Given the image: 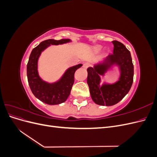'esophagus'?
Returning a JSON list of instances; mask_svg holds the SVG:
<instances>
[{"label":"esophagus","instance_id":"1","mask_svg":"<svg viewBox=\"0 0 157 157\" xmlns=\"http://www.w3.org/2000/svg\"><path fill=\"white\" fill-rule=\"evenodd\" d=\"M90 66V63H88V62H86V63H84V64H83V67L84 68V69H87L88 67Z\"/></svg>","mask_w":157,"mask_h":157}]
</instances>
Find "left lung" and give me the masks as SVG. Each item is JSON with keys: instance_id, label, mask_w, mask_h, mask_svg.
Returning a JSON list of instances; mask_svg holds the SVG:
<instances>
[{"instance_id": "obj_1", "label": "left lung", "mask_w": 157, "mask_h": 157, "mask_svg": "<svg viewBox=\"0 0 157 157\" xmlns=\"http://www.w3.org/2000/svg\"><path fill=\"white\" fill-rule=\"evenodd\" d=\"M112 42L113 54H109L101 62L95 64L93 67L87 69V83L92 100L103 106L114 105L122 100L130 90L134 77V65L130 51L120 42ZM114 66L120 70L119 80L113 84L104 83L100 85L101 76Z\"/></svg>"}]
</instances>
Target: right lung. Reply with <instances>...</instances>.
<instances>
[{
	"label": "right lung",
	"instance_id": "right-lung-1",
	"mask_svg": "<svg viewBox=\"0 0 157 157\" xmlns=\"http://www.w3.org/2000/svg\"><path fill=\"white\" fill-rule=\"evenodd\" d=\"M70 39L56 40L48 39L33 48L27 65V75L29 87L34 96L48 105H58L65 102L71 93L74 83L75 71L82 67L78 64L68 68L58 80L49 83L42 80L38 72V61L41 53L50 45H59L71 42Z\"/></svg>",
	"mask_w": 157,
	"mask_h": 157
}]
</instances>
